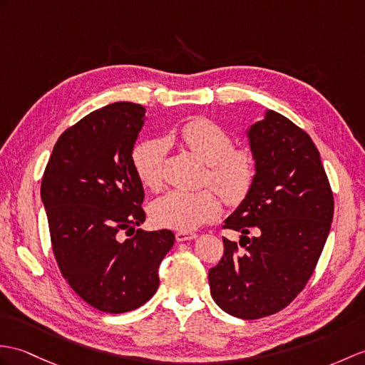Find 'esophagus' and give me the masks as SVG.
Returning <instances> with one entry per match:
<instances>
[{
	"label": "esophagus",
	"instance_id": "obj_1",
	"mask_svg": "<svg viewBox=\"0 0 365 365\" xmlns=\"http://www.w3.org/2000/svg\"><path fill=\"white\" fill-rule=\"evenodd\" d=\"M196 238H197V235L192 233V232H179V233H175V240L179 241V242L192 241V240H196Z\"/></svg>",
	"mask_w": 365,
	"mask_h": 365
}]
</instances>
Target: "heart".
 <instances>
[{
	"label": "heart",
	"instance_id": "b5f03b06",
	"mask_svg": "<svg viewBox=\"0 0 365 365\" xmlns=\"http://www.w3.org/2000/svg\"><path fill=\"white\" fill-rule=\"evenodd\" d=\"M180 140L194 155L210 166L208 179L228 203H238L252 188L255 160L245 149H233V140L213 121L196 118L186 123L179 135L165 140H146L133 149L132 165L143 185L158 190L163 182L166 144ZM221 200L215 191L173 190L152 205V217L160 225L188 232L221 215Z\"/></svg>",
	"mask_w": 365,
	"mask_h": 365
}]
</instances>
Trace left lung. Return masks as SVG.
Listing matches in <instances>:
<instances>
[{"mask_svg": "<svg viewBox=\"0 0 365 365\" xmlns=\"http://www.w3.org/2000/svg\"><path fill=\"white\" fill-rule=\"evenodd\" d=\"M245 137L255 179L224 221L240 232L242 249L224 238V257L208 282L228 314L259 319L287 307L314 272L334 202L316 144L291 120L267 108Z\"/></svg>", "mask_w": 365, "mask_h": 365, "instance_id": "obj_1", "label": "left lung"}]
</instances>
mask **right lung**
Wrapping results in <instances>:
<instances>
[{"label":"right lung","instance_id":"add662e5","mask_svg":"<svg viewBox=\"0 0 365 365\" xmlns=\"http://www.w3.org/2000/svg\"><path fill=\"white\" fill-rule=\"evenodd\" d=\"M146 120L140 104L95 110L61 135L41 180L62 275L79 297L110 314L137 309L155 294L158 267L175 240L171 230H135L146 215L132 154Z\"/></svg>","mask_w":365,"mask_h":365}]
</instances>
